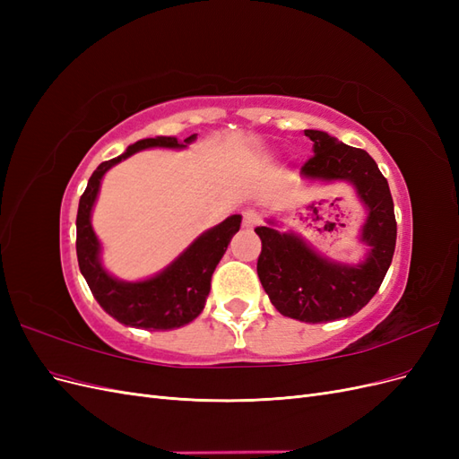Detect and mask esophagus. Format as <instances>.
Here are the masks:
<instances>
[{
	"instance_id": "1",
	"label": "esophagus",
	"mask_w": 459,
	"mask_h": 459,
	"mask_svg": "<svg viewBox=\"0 0 459 459\" xmlns=\"http://www.w3.org/2000/svg\"><path fill=\"white\" fill-rule=\"evenodd\" d=\"M258 221H260V214L256 211H253V208H247V211L243 212V226L255 228Z\"/></svg>"
}]
</instances>
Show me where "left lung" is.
<instances>
[{
	"label": "left lung",
	"instance_id": "left-lung-1",
	"mask_svg": "<svg viewBox=\"0 0 459 459\" xmlns=\"http://www.w3.org/2000/svg\"><path fill=\"white\" fill-rule=\"evenodd\" d=\"M304 135L314 143V157L304 162L300 174L354 186L368 211L359 241L369 247V253L359 264L333 262L295 233L260 226L255 230L262 241L256 272L277 312L299 322L322 324L359 312L377 293L393 262L396 218L386 178L364 149L344 145L319 130H304Z\"/></svg>",
	"mask_w": 459,
	"mask_h": 459
}]
</instances>
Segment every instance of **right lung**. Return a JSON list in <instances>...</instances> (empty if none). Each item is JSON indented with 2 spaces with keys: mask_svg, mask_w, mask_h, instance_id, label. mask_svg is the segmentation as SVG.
Returning <instances> with one entry per match:
<instances>
[{
  "mask_svg": "<svg viewBox=\"0 0 459 459\" xmlns=\"http://www.w3.org/2000/svg\"><path fill=\"white\" fill-rule=\"evenodd\" d=\"M195 137L197 134L186 137L184 143H179L176 137L164 135L135 142L120 157L97 166L86 191L80 197L76 216V255L80 272L100 307L124 325L169 331L193 322L204 308L218 262L224 256L233 235L239 231L241 216L233 214L199 235L170 266L143 281H120L101 266V245L91 228V208L105 172L142 149H184L187 143L195 142Z\"/></svg>",
  "mask_w": 459,
  "mask_h": 459,
  "instance_id": "1",
  "label": "right lung"
}]
</instances>
